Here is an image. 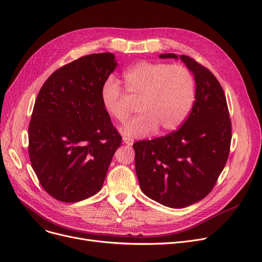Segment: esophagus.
Segmentation results:
<instances>
[{
  "instance_id": "esophagus-1",
  "label": "esophagus",
  "mask_w": 262,
  "mask_h": 262,
  "mask_svg": "<svg viewBox=\"0 0 262 262\" xmlns=\"http://www.w3.org/2000/svg\"><path fill=\"white\" fill-rule=\"evenodd\" d=\"M122 142L126 144V145H129V146H131V145H133V143H134V141L132 140V139H129V138H127V136H123L122 138Z\"/></svg>"
}]
</instances>
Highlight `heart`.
Listing matches in <instances>:
<instances>
[{"label": "heart", "mask_w": 262, "mask_h": 262, "mask_svg": "<svg viewBox=\"0 0 262 262\" xmlns=\"http://www.w3.org/2000/svg\"><path fill=\"white\" fill-rule=\"evenodd\" d=\"M124 90L133 100H139L141 114L121 128L130 138L176 130L188 117L195 100V81L182 65L141 61L123 73ZM101 100L107 113L119 122L131 114L129 98L113 79L101 89Z\"/></svg>", "instance_id": "obj_1"}]
</instances>
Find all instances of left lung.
Returning a JSON list of instances; mask_svg holds the SVG:
<instances>
[{
  "instance_id": "left-lung-1",
  "label": "left lung",
  "mask_w": 262,
  "mask_h": 262,
  "mask_svg": "<svg viewBox=\"0 0 262 262\" xmlns=\"http://www.w3.org/2000/svg\"><path fill=\"white\" fill-rule=\"evenodd\" d=\"M193 73L195 101L182 126L166 136L133 144L135 170L143 193L169 208H185L205 198L225 166L231 142L226 97L212 72L186 55Z\"/></svg>"
}]
</instances>
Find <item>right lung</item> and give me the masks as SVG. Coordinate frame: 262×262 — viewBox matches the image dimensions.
Wrapping results in <instances>:
<instances>
[{
    "label": "right lung",
    "instance_id": "right-lung-1",
    "mask_svg": "<svg viewBox=\"0 0 262 262\" xmlns=\"http://www.w3.org/2000/svg\"><path fill=\"white\" fill-rule=\"evenodd\" d=\"M116 66L108 52L80 57L54 71L36 98L30 160L45 191L59 202H80L100 191L121 144L101 100Z\"/></svg>",
    "mask_w": 262,
    "mask_h": 262
}]
</instances>
